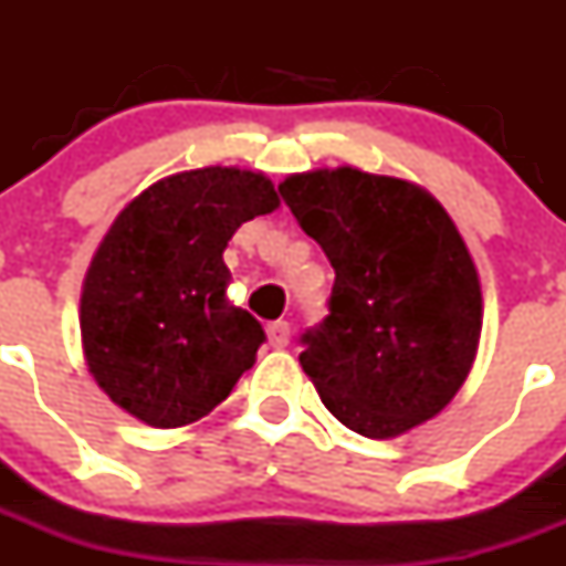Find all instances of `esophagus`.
<instances>
[{"label":"esophagus","instance_id":"1","mask_svg":"<svg viewBox=\"0 0 566 566\" xmlns=\"http://www.w3.org/2000/svg\"><path fill=\"white\" fill-rule=\"evenodd\" d=\"M266 337L272 348H286L289 337H292V328H289L286 319H277V323H272V326L266 328Z\"/></svg>","mask_w":566,"mask_h":566}]
</instances>
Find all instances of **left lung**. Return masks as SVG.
<instances>
[{
	"mask_svg": "<svg viewBox=\"0 0 566 566\" xmlns=\"http://www.w3.org/2000/svg\"><path fill=\"white\" fill-rule=\"evenodd\" d=\"M280 192L337 274L300 354L323 405L368 439L444 411L482 337L476 263L451 214L419 184L357 167L294 172Z\"/></svg>",
	"mask_w": 566,
	"mask_h": 566,
	"instance_id": "1",
	"label": "left lung"
}]
</instances>
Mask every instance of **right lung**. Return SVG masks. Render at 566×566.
Here are the masks:
<instances>
[{
    "mask_svg": "<svg viewBox=\"0 0 566 566\" xmlns=\"http://www.w3.org/2000/svg\"><path fill=\"white\" fill-rule=\"evenodd\" d=\"M280 207L263 172L201 167L135 195L90 260L84 363L104 394L149 428H184L221 405L266 339L227 300L223 249L240 223Z\"/></svg>",
    "mask_w": 566,
    "mask_h": 566,
    "instance_id": "right-lung-1",
    "label": "right lung"
}]
</instances>
